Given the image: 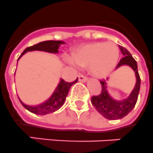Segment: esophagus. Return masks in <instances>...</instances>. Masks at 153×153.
<instances>
[{"label":"esophagus","mask_w":153,"mask_h":153,"mask_svg":"<svg viewBox=\"0 0 153 153\" xmlns=\"http://www.w3.org/2000/svg\"><path fill=\"white\" fill-rule=\"evenodd\" d=\"M79 80L80 81V82H86V81L88 80V79H87L86 76H85L84 74H79Z\"/></svg>","instance_id":"esophagus-1"}]
</instances>
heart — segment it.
Segmentation results:
<instances>
[{
	"mask_svg": "<svg viewBox=\"0 0 153 153\" xmlns=\"http://www.w3.org/2000/svg\"><path fill=\"white\" fill-rule=\"evenodd\" d=\"M119 57V49L114 43L98 42L79 47L67 61L74 68L88 66L94 76L104 78L115 68Z\"/></svg>",
	"mask_w": 153,
	"mask_h": 153,
	"instance_id": "b5f03b06",
	"label": "heart"
}]
</instances>
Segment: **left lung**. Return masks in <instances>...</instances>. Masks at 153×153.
Wrapping results in <instances>:
<instances>
[{
    "mask_svg": "<svg viewBox=\"0 0 153 153\" xmlns=\"http://www.w3.org/2000/svg\"><path fill=\"white\" fill-rule=\"evenodd\" d=\"M119 48L124 57L120 61L117 66V69L123 65H127L131 68L135 74L136 83L129 96L122 100H117L110 96L108 92L106 84V80H108V79H106V80L103 79L102 81H100L102 91L100 94L98 96H92V104L100 114H102V116L109 120L121 119L131 111L138 100L141 85V79L138 71L137 62L127 49L121 46H119Z\"/></svg>",
    "mask_w": 153,
    "mask_h": 153,
    "instance_id": "left-lung-1",
    "label": "left lung"
}]
</instances>
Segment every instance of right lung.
<instances>
[{
    "label": "right lung",
    "mask_w": 153,
    "mask_h": 153,
    "mask_svg": "<svg viewBox=\"0 0 153 153\" xmlns=\"http://www.w3.org/2000/svg\"><path fill=\"white\" fill-rule=\"evenodd\" d=\"M65 42L60 40H47L40 42L37 44L33 45L32 47H27L25 51H23L22 53L20 55L18 61L25 54L26 52L29 51H44V52L51 53H58L59 47L61 44H65ZM78 82V79L72 82H66L62 79H60L57 86L55 88L54 92L51 95L50 98L36 106H30V105L25 104L24 102H22L21 100H19L22 106L26 110L30 111L31 113L37 114V115H45V114H51V113L55 112L56 110L61 108L63 104L65 103V99L68 94L69 89L73 84Z\"/></svg>",
    "instance_id": "add662e5"
}]
</instances>
